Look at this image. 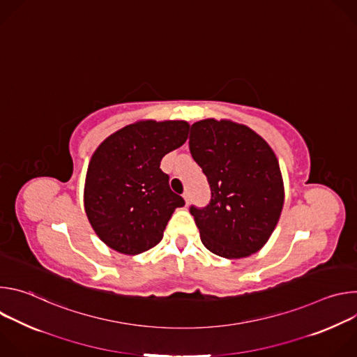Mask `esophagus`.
<instances>
[{"instance_id":"obj_1","label":"esophagus","mask_w":357,"mask_h":357,"mask_svg":"<svg viewBox=\"0 0 357 357\" xmlns=\"http://www.w3.org/2000/svg\"><path fill=\"white\" fill-rule=\"evenodd\" d=\"M182 196H183V199H185V202H186V205H189V197H190V196H189V192H188V190L183 192Z\"/></svg>"}]
</instances>
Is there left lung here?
<instances>
[{"mask_svg": "<svg viewBox=\"0 0 357 357\" xmlns=\"http://www.w3.org/2000/svg\"><path fill=\"white\" fill-rule=\"evenodd\" d=\"M189 149L212 192L206 208L190 206L203 245L230 260L261 250L284 206L273 148L244 124L206 119L192 124Z\"/></svg>", "mask_w": 357, "mask_h": 357, "instance_id": "left-lung-1", "label": "left lung"}]
</instances>
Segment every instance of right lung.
Masks as SVG:
<instances>
[{"label":"right lung","instance_id":"1","mask_svg":"<svg viewBox=\"0 0 357 357\" xmlns=\"http://www.w3.org/2000/svg\"><path fill=\"white\" fill-rule=\"evenodd\" d=\"M182 120H142L109 135L93 152L84 182L87 219L110 248L134 256L155 247L185 200L160 168L188 139Z\"/></svg>","mask_w":357,"mask_h":357}]
</instances>
